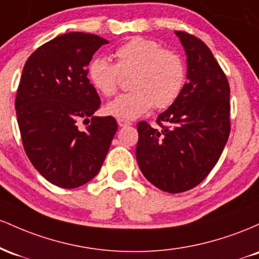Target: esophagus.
I'll return each mask as SVG.
<instances>
[{"label": "esophagus", "instance_id": "esophagus-1", "mask_svg": "<svg viewBox=\"0 0 259 259\" xmlns=\"http://www.w3.org/2000/svg\"><path fill=\"white\" fill-rule=\"evenodd\" d=\"M117 121H118V125H119V126H121V127L132 125V123H130V121H129V120H125V119H118Z\"/></svg>", "mask_w": 259, "mask_h": 259}]
</instances>
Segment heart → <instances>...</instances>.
<instances>
[{
    "label": "heart",
    "mask_w": 259,
    "mask_h": 259,
    "mask_svg": "<svg viewBox=\"0 0 259 259\" xmlns=\"http://www.w3.org/2000/svg\"><path fill=\"white\" fill-rule=\"evenodd\" d=\"M115 64L103 57L88 68L91 85L103 96H112L121 76H129L132 91L107 103L106 114L118 119H136L153 105L167 108L177 101L185 84V64L178 53L163 50L158 42L133 37L114 51Z\"/></svg>",
    "instance_id": "b5f03b06"
}]
</instances>
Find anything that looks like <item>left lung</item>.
<instances>
[{"mask_svg": "<svg viewBox=\"0 0 259 259\" xmlns=\"http://www.w3.org/2000/svg\"><path fill=\"white\" fill-rule=\"evenodd\" d=\"M186 55L187 82L153 129L138 124L136 160L144 177L169 194L197 186L214 168L230 134V88L203 41L175 31Z\"/></svg>", "mask_w": 259, "mask_h": 259, "instance_id": "1", "label": "left lung"}]
</instances>
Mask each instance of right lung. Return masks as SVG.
Listing matches in <instances>:
<instances>
[{
    "instance_id": "obj_1",
    "label": "right lung",
    "mask_w": 259,
    "mask_h": 259,
    "mask_svg": "<svg viewBox=\"0 0 259 259\" xmlns=\"http://www.w3.org/2000/svg\"><path fill=\"white\" fill-rule=\"evenodd\" d=\"M106 38L86 32L59 35L23 68L16 97L23 146L35 169L53 185L75 189L96 177L117 132L113 117H97V91L88 65ZM91 124L84 131L77 121Z\"/></svg>"
}]
</instances>
